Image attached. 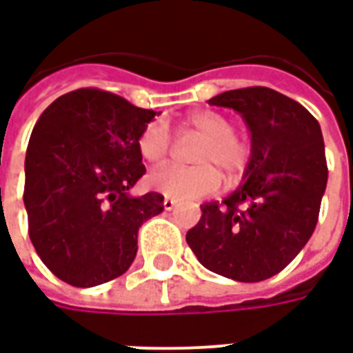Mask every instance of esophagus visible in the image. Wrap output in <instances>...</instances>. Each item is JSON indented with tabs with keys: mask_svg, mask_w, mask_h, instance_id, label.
Here are the masks:
<instances>
[{
	"mask_svg": "<svg viewBox=\"0 0 353 353\" xmlns=\"http://www.w3.org/2000/svg\"><path fill=\"white\" fill-rule=\"evenodd\" d=\"M162 204H164V210H166V212H172V210L176 208V200H174V199H164V202H162Z\"/></svg>",
	"mask_w": 353,
	"mask_h": 353,
	"instance_id": "esophagus-1",
	"label": "esophagus"
}]
</instances>
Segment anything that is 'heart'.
<instances>
[{"label": "heart", "instance_id": "obj_1", "mask_svg": "<svg viewBox=\"0 0 353 353\" xmlns=\"http://www.w3.org/2000/svg\"><path fill=\"white\" fill-rule=\"evenodd\" d=\"M185 128L196 134L204 143L196 149L194 168L166 166L149 176V187L164 196L192 200L217 191L221 176L236 179L248 166L250 151L234 136V124L214 111H194L185 119ZM138 151L149 164H161L170 151V134L161 121L149 123L138 138Z\"/></svg>", "mask_w": 353, "mask_h": 353}]
</instances>
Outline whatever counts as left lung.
Segmentation results:
<instances>
[{
    "label": "left lung",
    "instance_id": "8db88e82",
    "mask_svg": "<svg viewBox=\"0 0 353 353\" xmlns=\"http://www.w3.org/2000/svg\"><path fill=\"white\" fill-rule=\"evenodd\" d=\"M208 103L242 115L252 154L242 183L223 202L200 206L187 244L212 272L263 281L295 259L316 229L327 187L321 128L299 101L266 87L227 90Z\"/></svg>",
    "mask_w": 353,
    "mask_h": 353
}]
</instances>
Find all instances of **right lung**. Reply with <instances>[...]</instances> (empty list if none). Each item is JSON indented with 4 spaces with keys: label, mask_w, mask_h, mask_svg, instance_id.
<instances>
[{
    "label": "right lung",
    "mask_w": 353,
    "mask_h": 353,
    "mask_svg": "<svg viewBox=\"0 0 353 353\" xmlns=\"http://www.w3.org/2000/svg\"><path fill=\"white\" fill-rule=\"evenodd\" d=\"M154 117L117 94L79 88L35 123L24 162L30 240L65 283L94 288L126 272L139 227L164 210L159 192L130 194L145 174L138 138Z\"/></svg>",
    "instance_id": "add662e5"
}]
</instances>
